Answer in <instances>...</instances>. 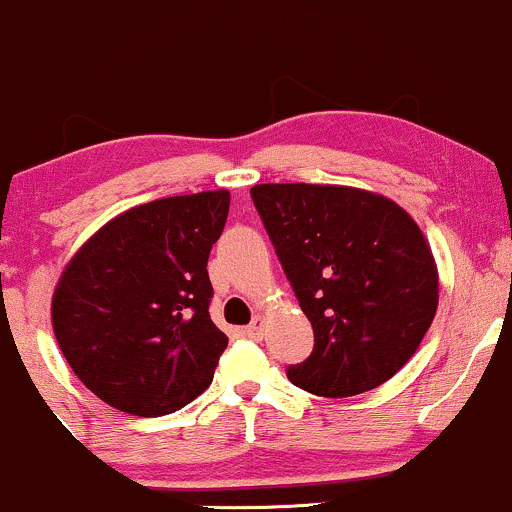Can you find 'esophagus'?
Listing matches in <instances>:
<instances>
[{
	"label": "esophagus",
	"instance_id": "1",
	"mask_svg": "<svg viewBox=\"0 0 512 512\" xmlns=\"http://www.w3.org/2000/svg\"><path fill=\"white\" fill-rule=\"evenodd\" d=\"M245 334H248L250 339H255V342H260V339L264 337V317L257 315L255 320H252V325L245 327Z\"/></svg>",
	"mask_w": 512,
	"mask_h": 512
}]
</instances>
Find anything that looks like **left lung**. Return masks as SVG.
I'll return each instance as SVG.
<instances>
[{
    "label": "left lung",
    "instance_id": "1",
    "mask_svg": "<svg viewBox=\"0 0 512 512\" xmlns=\"http://www.w3.org/2000/svg\"><path fill=\"white\" fill-rule=\"evenodd\" d=\"M250 195L315 332L291 383L351 397L390 380L438 310L436 257L416 221L349 185L264 182Z\"/></svg>",
    "mask_w": 512,
    "mask_h": 512
}]
</instances>
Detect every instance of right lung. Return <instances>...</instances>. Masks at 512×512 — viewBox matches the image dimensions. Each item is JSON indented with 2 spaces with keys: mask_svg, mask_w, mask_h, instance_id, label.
Returning a JSON list of instances; mask_svg holds the SVG:
<instances>
[{
  "mask_svg": "<svg viewBox=\"0 0 512 512\" xmlns=\"http://www.w3.org/2000/svg\"><path fill=\"white\" fill-rule=\"evenodd\" d=\"M228 207V190L139 204L67 262L52 330L76 378L105 404L163 416L211 385L228 337L209 317L207 262Z\"/></svg>",
  "mask_w": 512,
  "mask_h": 512,
  "instance_id": "1",
  "label": "right lung"
}]
</instances>
